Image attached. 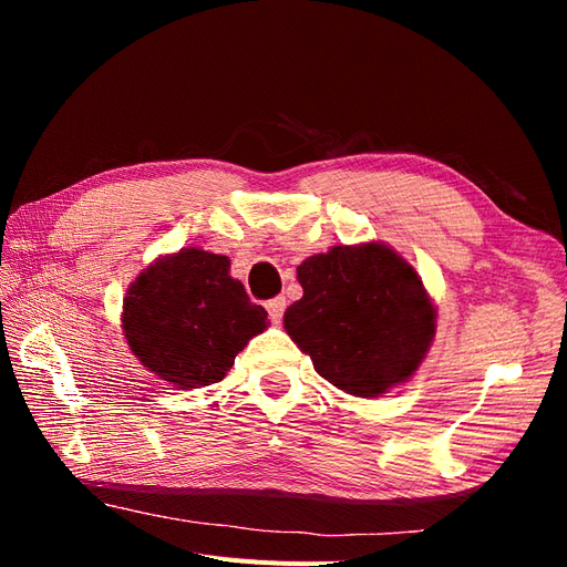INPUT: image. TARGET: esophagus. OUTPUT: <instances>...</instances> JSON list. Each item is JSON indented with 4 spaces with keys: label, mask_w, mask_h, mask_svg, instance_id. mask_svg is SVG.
<instances>
[{
    "label": "esophagus",
    "mask_w": 567,
    "mask_h": 567,
    "mask_svg": "<svg viewBox=\"0 0 567 567\" xmlns=\"http://www.w3.org/2000/svg\"><path fill=\"white\" fill-rule=\"evenodd\" d=\"M265 307H267L269 317H271L274 321H279V319L284 317V312H286V298H284V296L271 298V300H267V302H265Z\"/></svg>",
    "instance_id": "esophagus-1"
}]
</instances>
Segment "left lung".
<instances>
[{"mask_svg":"<svg viewBox=\"0 0 567 567\" xmlns=\"http://www.w3.org/2000/svg\"><path fill=\"white\" fill-rule=\"evenodd\" d=\"M302 298L284 315L288 336L321 379L354 398L406 381L431 348L435 310L416 269L388 246H336L298 267Z\"/></svg>","mask_w":567,"mask_h":567,"instance_id":"1","label":"left lung"}]
</instances>
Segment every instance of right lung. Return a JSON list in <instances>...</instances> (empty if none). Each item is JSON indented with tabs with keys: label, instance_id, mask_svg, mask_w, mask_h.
I'll use <instances>...</instances> for the list:
<instances>
[{
	"label": "right lung",
	"instance_id": "add662e5",
	"mask_svg": "<svg viewBox=\"0 0 567 567\" xmlns=\"http://www.w3.org/2000/svg\"><path fill=\"white\" fill-rule=\"evenodd\" d=\"M262 305L229 277V257L182 248L127 288L123 333L140 362L182 390L219 383L248 340L267 329Z\"/></svg>",
	"mask_w": 567,
	"mask_h": 567
}]
</instances>
